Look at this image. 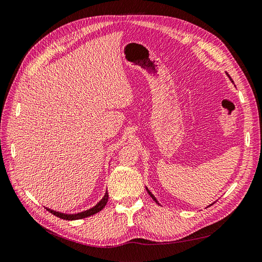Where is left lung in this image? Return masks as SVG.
Masks as SVG:
<instances>
[{"instance_id": "obj_1", "label": "left lung", "mask_w": 262, "mask_h": 262, "mask_svg": "<svg viewBox=\"0 0 262 262\" xmlns=\"http://www.w3.org/2000/svg\"><path fill=\"white\" fill-rule=\"evenodd\" d=\"M227 75H228V74H227ZM228 76H229V75H228ZM229 78H230V79H231V77H229ZM146 189H147V188H146ZM147 191H148V193H149V195H150V197H151V198H152V199H154V200H155V201H156V203H157V204H158V201H157V199H156V198H155V197H154V196H152V193H151V192H150V191H149V190H148V189H147Z\"/></svg>"}]
</instances>
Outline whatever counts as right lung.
Returning a JSON list of instances; mask_svg holds the SVG:
<instances>
[{"label": "right lung", "instance_id": "right-lung-1", "mask_svg": "<svg viewBox=\"0 0 262 262\" xmlns=\"http://www.w3.org/2000/svg\"><path fill=\"white\" fill-rule=\"evenodd\" d=\"M107 201H108V192L106 191L103 199L100 200L96 206H94L93 208H91V209H89V210H85V211L78 212V213H73V214L58 212V211L50 209V208H46V210H49L51 213H53V214H54V216H56L58 218H62V219H65V220H77V219H83V218H86V217L93 216V214L99 212L106 206Z\"/></svg>", "mask_w": 262, "mask_h": 262}]
</instances>
